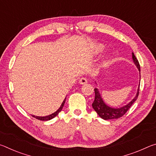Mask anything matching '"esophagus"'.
Masks as SVG:
<instances>
[{"label": "esophagus", "instance_id": "obj_1", "mask_svg": "<svg viewBox=\"0 0 156 156\" xmlns=\"http://www.w3.org/2000/svg\"><path fill=\"white\" fill-rule=\"evenodd\" d=\"M87 83V80L85 78H81L79 80V83L80 84H85Z\"/></svg>", "mask_w": 156, "mask_h": 156}]
</instances>
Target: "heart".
<instances>
[{
	"mask_svg": "<svg viewBox=\"0 0 156 156\" xmlns=\"http://www.w3.org/2000/svg\"><path fill=\"white\" fill-rule=\"evenodd\" d=\"M102 49H103V46L101 45V44H100V45H97L96 47V53H99L100 51H101ZM110 58V56L109 55H107V56H105L103 58V61H102V63H103L104 65L106 64V63L108 62V60H109Z\"/></svg>",
	"mask_w": 156,
	"mask_h": 156,
	"instance_id": "obj_1",
	"label": "heart"
}]
</instances>
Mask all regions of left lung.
<instances>
[{
    "instance_id": "left-lung-1",
    "label": "left lung",
    "mask_w": 156,
    "mask_h": 156,
    "mask_svg": "<svg viewBox=\"0 0 156 156\" xmlns=\"http://www.w3.org/2000/svg\"><path fill=\"white\" fill-rule=\"evenodd\" d=\"M132 59H133V61L134 64L138 68V69L140 72V64L138 62V60L135 56V55L133 52H132ZM96 83V82H95ZM139 88H140V84L138 88V91H137V93L136 96L133 98V100L129 102L127 105H125V106L121 107L119 108H114L112 107L107 105L105 102H104L103 99L100 95L99 90L97 88L94 89L95 91V99L93 103H92V107H93L94 109L96 111V113H98L100 118H102L104 120H112V119H118L120 117H122V115L125 114V113L127 112L129 109V108L131 107L132 105L133 104V102L136 101L138 98V96L139 95Z\"/></svg>"
}]
</instances>
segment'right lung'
<instances>
[{
    "label": "right lung",
    "mask_w": 156,
    "mask_h": 156,
    "mask_svg": "<svg viewBox=\"0 0 156 156\" xmlns=\"http://www.w3.org/2000/svg\"><path fill=\"white\" fill-rule=\"evenodd\" d=\"M65 100H66V98H65V100H63L62 103L61 104V105H60V107H59V109H58V110L56 111V112H55L54 113H51V114L48 115H46V116H36V115H32L34 118H36V119L40 120L46 121V120H51V119H52V118H54V117H56V116L58 114V113H59L60 112H61L62 107H63V106H64V105H65Z\"/></svg>",
    "instance_id": "right-lung-1"
}]
</instances>
